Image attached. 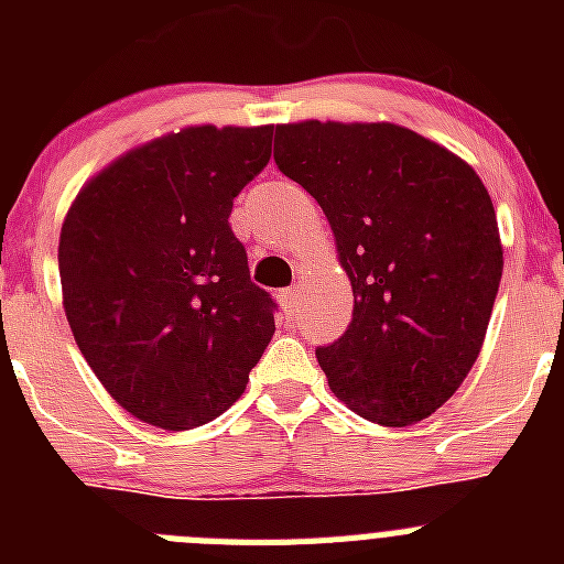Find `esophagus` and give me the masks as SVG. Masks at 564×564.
<instances>
[{"label": "esophagus", "mask_w": 564, "mask_h": 564, "mask_svg": "<svg viewBox=\"0 0 564 564\" xmlns=\"http://www.w3.org/2000/svg\"><path fill=\"white\" fill-rule=\"evenodd\" d=\"M299 296H302V288L293 285V288H288V291L279 293V302H282V307H285L288 313H293L299 307Z\"/></svg>", "instance_id": "obj_1"}]
</instances>
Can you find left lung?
I'll return each instance as SVG.
<instances>
[{"label": "left lung", "instance_id": "1", "mask_svg": "<svg viewBox=\"0 0 564 564\" xmlns=\"http://www.w3.org/2000/svg\"><path fill=\"white\" fill-rule=\"evenodd\" d=\"M273 161L322 206L350 279V327L316 350L333 395L381 426L430 417L480 356L500 288L488 188L390 121L276 123Z\"/></svg>", "mask_w": 564, "mask_h": 564}]
</instances>
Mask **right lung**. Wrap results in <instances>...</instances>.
<instances>
[{"label": "right lung", "mask_w": 564, "mask_h": 564, "mask_svg": "<svg viewBox=\"0 0 564 564\" xmlns=\"http://www.w3.org/2000/svg\"><path fill=\"white\" fill-rule=\"evenodd\" d=\"M273 127L194 123L96 172L58 237L62 302L104 390L138 421L186 432L246 392L273 302L228 226L271 161Z\"/></svg>", "instance_id": "right-lung-1"}]
</instances>
